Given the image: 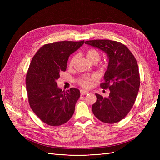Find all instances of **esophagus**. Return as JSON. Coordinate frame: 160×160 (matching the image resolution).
I'll return each instance as SVG.
<instances>
[{
	"instance_id": "obj_1",
	"label": "esophagus",
	"mask_w": 160,
	"mask_h": 160,
	"mask_svg": "<svg viewBox=\"0 0 160 160\" xmlns=\"http://www.w3.org/2000/svg\"><path fill=\"white\" fill-rule=\"evenodd\" d=\"M80 92H81V95H86V94L89 93V92H88V91H85V90H81Z\"/></svg>"
}]
</instances>
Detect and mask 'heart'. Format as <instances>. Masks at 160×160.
I'll return each mask as SVG.
<instances>
[{
  "label": "heart",
  "instance_id": "obj_1",
  "mask_svg": "<svg viewBox=\"0 0 160 160\" xmlns=\"http://www.w3.org/2000/svg\"><path fill=\"white\" fill-rule=\"evenodd\" d=\"M85 56H86L87 59H88L89 62H98L100 60L101 53L97 49H90L85 52ZM76 59H77L76 56H73L71 58V59L69 62V67H72V65H73V64L75 63ZM97 80H98V77H97L95 75H92L90 76L85 75L82 77L81 78H80L79 83L82 87H83V88H90V87L93 85V82Z\"/></svg>",
  "mask_w": 160,
  "mask_h": 160
}]
</instances>
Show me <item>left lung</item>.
<instances>
[{"label": "left lung", "instance_id": "obj_1", "mask_svg": "<svg viewBox=\"0 0 160 160\" xmlns=\"http://www.w3.org/2000/svg\"><path fill=\"white\" fill-rule=\"evenodd\" d=\"M85 43L103 51L108 57L104 82L100 85L109 89L110 93L108 98L95 93L93 113L106 123L120 122L132 108L139 91L140 78L136 59L126 46L117 41L93 40Z\"/></svg>", "mask_w": 160, "mask_h": 160}]
</instances>
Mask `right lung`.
Segmentation results:
<instances>
[{
	"label": "right lung",
	"instance_id": "right-lung-1",
	"mask_svg": "<svg viewBox=\"0 0 160 160\" xmlns=\"http://www.w3.org/2000/svg\"><path fill=\"white\" fill-rule=\"evenodd\" d=\"M84 41H60L43 45L33 57L26 77L30 107L42 122L51 126L67 122L80 97L78 89L62 91L57 85L60 72L65 71L69 57Z\"/></svg>",
	"mask_w": 160,
	"mask_h": 160
}]
</instances>
